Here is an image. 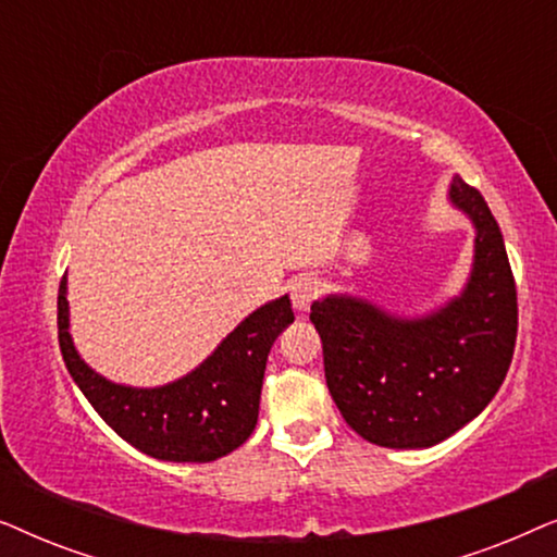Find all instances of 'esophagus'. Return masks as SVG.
Instances as JSON below:
<instances>
[{"label": "esophagus", "mask_w": 557, "mask_h": 557, "mask_svg": "<svg viewBox=\"0 0 557 557\" xmlns=\"http://www.w3.org/2000/svg\"><path fill=\"white\" fill-rule=\"evenodd\" d=\"M288 292H292L294 309L296 311H307L311 307V301H314L319 292H322V284H319V278H314V276H299V278L292 281Z\"/></svg>", "instance_id": "obj_1"}]
</instances>
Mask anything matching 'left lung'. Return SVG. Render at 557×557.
Listing matches in <instances>:
<instances>
[{"mask_svg":"<svg viewBox=\"0 0 557 557\" xmlns=\"http://www.w3.org/2000/svg\"><path fill=\"white\" fill-rule=\"evenodd\" d=\"M448 197L476 227L461 296L418 319L355 296L311 304L332 400L349 429L385 448H429L463 429L490 406L512 362L517 288L502 231L461 177Z\"/></svg>","mask_w":557,"mask_h":557,"instance_id":"8db88e82","label":"left lung"}]
</instances>
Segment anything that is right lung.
<instances>
[{"label":"right lung","instance_id":"right-lung-1","mask_svg":"<svg viewBox=\"0 0 557 557\" xmlns=\"http://www.w3.org/2000/svg\"><path fill=\"white\" fill-rule=\"evenodd\" d=\"M67 281L58 292V342L65 368L96 413L139 451L162 461H215L246 444L271 345L294 322L288 296L243 319L189 375L162 387L116 385L88 368L67 332Z\"/></svg>","mask_w":557,"mask_h":557}]
</instances>
